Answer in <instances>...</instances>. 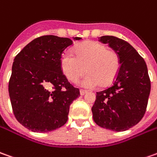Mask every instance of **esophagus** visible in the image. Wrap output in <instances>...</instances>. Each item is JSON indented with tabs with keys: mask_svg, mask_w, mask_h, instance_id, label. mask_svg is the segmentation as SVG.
<instances>
[{
	"mask_svg": "<svg viewBox=\"0 0 157 157\" xmlns=\"http://www.w3.org/2000/svg\"><path fill=\"white\" fill-rule=\"evenodd\" d=\"M79 92H80L81 96H84L85 94H86V92H87V91H85V90H80V91H79Z\"/></svg>",
	"mask_w": 157,
	"mask_h": 157,
	"instance_id": "obj_1",
	"label": "esophagus"
}]
</instances>
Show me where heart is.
<instances>
[{
	"label": "heart",
	"instance_id": "1",
	"mask_svg": "<svg viewBox=\"0 0 157 157\" xmlns=\"http://www.w3.org/2000/svg\"><path fill=\"white\" fill-rule=\"evenodd\" d=\"M74 55L66 52L60 58L62 73L75 83L87 71L80 85L94 89L102 85L107 86L116 78L120 68V59L113 50L97 41H86L74 48ZM86 69H84V67Z\"/></svg>",
	"mask_w": 157,
	"mask_h": 157
}]
</instances>
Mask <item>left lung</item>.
I'll use <instances>...</instances> for the list:
<instances>
[{"instance_id":"1","label":"left lung","mask_w":157,"mask_h":157,"mask_svg":"<svg viewBox=\"0 0 157 157\" xmlns=\"http://www.w3.org/2000/svg\"><path fill=\"white\" fill-rule=\"evenodd\" d=\"M118 54L120 68L113 85L97 92L91 108L93 120L102 128L124 131L144 116L150 92V79L144 59L127 41L115 36H102Z\"/></svg>"}]
</instances>
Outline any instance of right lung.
<instances>
[{
  "label": "right lung",
  "instance_id": "1",
  "mask_svg": "<svg viewBox=\"0 0 157 157\" xmlns=\"http://www.w3.org/2000/svg\"><path fill=\"white\" fill-rule=\"evenodd\" d=\"M71 45L68 38L45 35L28 43L14 58L8 92L16 119L28 130L48 132L67 122L71 104L80 96L60 68L62 53Z\"/></svg>",
  "mask_w": 157,
  "mask_h": 157
}]
</instances>
